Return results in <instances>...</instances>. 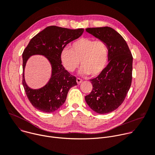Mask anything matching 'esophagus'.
Wrapping results in <instances>:
<instances>
[{"label":"esophagus","instance_id":"1","mask_svg":"<svg viewBox=\"0 0 155 155\" xmlns=\"http://www.w3.org/2000/svg\"><path fill=\"white\" fill-rule=\"evenodd\" d=\"M82 80L81 79H80V78H77V84H80L81 82H82Z\"/></svg>","mask_w":155,"mask_h":155}]
</instances>
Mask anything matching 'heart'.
<instances>
[{
  "mask_svg": "<svg viewBox=\"0 0 155 155\" xmlns=\"http://www.w3.org/2000/svg\"><path fill=\"white\" fill-rule=\"evenodd\" d=\"M60 59L62 66L68 72H74L78 67L80 61V74L96 77L106 68L108 61V49L102 40L83 37L72 44L71 50L62 48Z\"/></svg>",
  "mask_w": 155,
  "mask_h": 155,
  "instance_id": "obj_1",
  "label": "heart"
}]
</instances>
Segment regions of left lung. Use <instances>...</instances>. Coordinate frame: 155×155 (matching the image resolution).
I'll list each match as a JSON object with an SVG mask.
<instances>
[{"instance_id":"left-lung-1","label":"left lung","mask_w":155,"mask_h":155,"mask_svg":"<svg viewBox=\"0 0 155 155\" xmlns=\"http://www.w3.org/2000/svg\"><path fill=\"white\" fill-rule=\"evenodd\" d=\"M86 31L107 44L108 64L100 75L90 80L93 90L85 101L94 112L108 114L120 106L129 90L133 58L125 40L114 29L106 26Z\"/></svg>"}]
</instances>
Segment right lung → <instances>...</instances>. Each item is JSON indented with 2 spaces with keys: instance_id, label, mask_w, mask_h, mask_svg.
I'll list each match as a JSON object with an SVG mask.
<instances>
[{
  "instance_id": "right-lung-1",
  "label": "right lung",
  "mask_w": 155,
  "mask_h": 155,
  "mask_svg": "<svg viewBox=\"0 0 155 155\" xmlns=\"http://www.w3.org/2000/svg\"><path fill=\"white\" fill-rule=\"evenodd\" d=\"M83 31V29L74 30L48 26L35 35L24 50L22 55L23 84L30 102L40 111L45 113L56 111L65 102L70 88L77 85L76 77L71 75L62 66L60 54L62 48L79 38ZM34 55L46 57L52 67L51 78L45 86L38 89L30 88L24 77L26 63Z\"/></svg>"
}]
</instances>
